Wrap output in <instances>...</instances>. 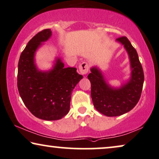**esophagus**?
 Returning a JSON list of instances; mask_svg holds the SVG:
<instances>
[{"label": "esophagus", "mask_w": 159, "mask_h": 159, "mask_svg": "<svg viewBox=\"0 0 159 159\" xmlns=\"http://www.w3.org/2000/svg\"><path fill=\"white\" fill-rule=\"evenodd\" d=\"M89 64L87 62H82L81 64L79 65V67H78V70H79L80 73H81V75H86L89 71Z\"/></svg>", "instance_id": "1"}]
</instances>
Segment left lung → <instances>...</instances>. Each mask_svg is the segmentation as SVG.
<instances>
[{
    "instance_id": "8db88e82",
    "label": "left lung",
    "mask_w": 159,
    "mask_h": 159,
    "mask_svg": "<svg viewBox=\"0 0 159 159\" xmlns=\"http://www.w3.org/2000/svg\"><path fill=\"white\" fill-rule=\"evenodd\" d=\"M116 41L124 46L130 61V78L120 87L115 88L107 83L97 67H92L88 79L91 82V97L97 111L103 115L113 117L128 113L137 104L144 83V73L137 51L126 37Z\"/></svg>"
}]
</instances>
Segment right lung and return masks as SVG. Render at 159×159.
Wrapping results in <instances>:
<instances>
[{
	"instance_id": "obj_1",
	"label": "right lung",
	"mask_w": 159,
	"mask_h": 159,
	"mask_svg": "<svg viewBox=\"0 0 159 159\" xmlns=\"http://www.w3.org/2000/svg\"><path fill=\"white\" fill-rule=\"evenodd\" d=\"M51 36L50 29L37 33L27 44L18 63L17 87L21 98L33 115L46 120L61 119L68 113L72 92L83 78L75 67H64L60 57L49 70L38 68L35 52Z\"/></svg>"
}]
</instances>
